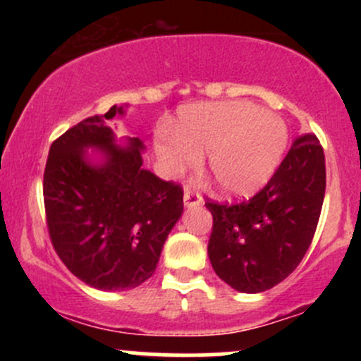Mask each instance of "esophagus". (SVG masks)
Returning a JSON list of instances; mask_svg holds the SVG:
<instances>
[{
	"instance_id": "esophagus-1",
	"label": "esophagus",
	"mask_w": 361,
	"mask_h": 361,
	"mask_svg": "<svg viewBox=\"0 0 361 361\" xmlns=\"http://www.w3.org/2000/svg\"><path fill=\"white\" fill-rule=\"evenodd\" d=\"M183 204L185 207H197L202 204V197L200 193L197 192V190L190 188V186H186L185 188V195H183Z\"/></svg>"
}]
</instances>
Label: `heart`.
Wrapping results in <instances>:
<instances>
[{
  "label": "heart",
  "instance_id": "b5f03b06",
  "mask_svg": "<svg viewBox=\"0 0 361 361\" xmlns=\"http://www.w3.org/2000/svg\"><path fill=\"white\" fill-rule=\"evenodd\" d=\"M287 144V128L250 102L197 103L180 110L171 134L157 135L154 151L169 175L205 166L226 193L250 195L270 180Z\"/></svg>",
  "mask_w": 361,
  "mask_h": 361
}]
</instances>
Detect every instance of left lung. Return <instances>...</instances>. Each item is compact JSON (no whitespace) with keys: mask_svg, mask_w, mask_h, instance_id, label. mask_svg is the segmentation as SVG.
<instances>
[{"mask_svg":"<svg viewBox=\"0 0 361 361\" xmlns=\"http://www.w3.org/2000/svg\"><path fill=\"white\" fill-rule=\"evenodd\" d=\"M324 192V151L316 135L304 134L250 200L207 202L214 217L209 258L219 279L244 293L264 292L287 279L312 243Z\"/></svg>","mask_w":361,"mask_h":361,"instance_id":"1","label":"left lung"}]
</instances>
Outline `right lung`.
Instances as JSON below:
<instances>
[{"label":"right lung","mask_w":361,"mask_h":361,"mask_svg":"<svg viewBox=\"0 0 361 361\" xmlns=\"http://www.w3.org/2000/svg\"><path fill=\"white\" fill-rule=\"evenodd\" d=\"M114 105L52 142L44 204L54 250L68 270L105 292L139 287L154 273L168 234L183 214V190L142 168L139 137L118 146ZM101 152L98 161L85 152Z\"/></svg>","instance_id":"right-lung-1"}]
</instances>
